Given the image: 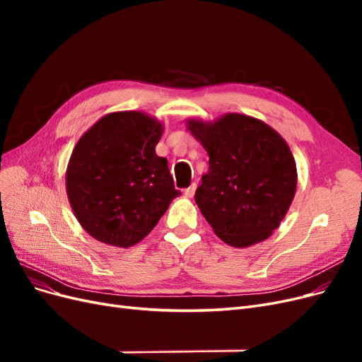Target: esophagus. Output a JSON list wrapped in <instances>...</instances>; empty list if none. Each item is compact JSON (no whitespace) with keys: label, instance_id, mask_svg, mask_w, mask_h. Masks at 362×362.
<instances>
[{"label":"esophagus","instance_id":"obj_1","mask_svg":"<svg viewBox=\"0 0 362 362\" xmlns=\"http://www.w3.org/2000/svg\"><path fill=\"white\" fill-rule=\"evenodd\" d=\"M194 190H196V184H192L190 187H187L184 190V194L187 196V198H193V194H194Z\"/></svg>","mask_w":362,"mask_h":362}]
</instances>
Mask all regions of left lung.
Returning a JSON list of instances; mask_svg holds the SVG:
<instances>
[{
  "label": "left lung",
  "mask_w": 362,
  "mask_h": 362,
  "mask_svg": "<svg viewBox=\"0 0 362 362\" xmlns=\"http://www.w3.org/2000/svg\"><path fill=\"white\" fill-rule=\"evenodd\" d=\"M187 129L210 157L194 201L214 234L234 247L269 238L298 185L287 141L262 120L240 113L213 122L187 119Z\"/></svg>",
  "instance_id": "obj_1"
}]
</instances>
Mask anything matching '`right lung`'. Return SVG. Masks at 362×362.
Masks as SVG:
<instances>
[{
	"instance_id": "right-lung-1",
	"label": "right lung",
	"mask_w": 362,
	"mask_h": 362,
	"mask_svg": "<svg viewBox=\"0 0 362 362\" xmlns=\"http://www.w3.org/2000/svg\"><path fill=\"white\" fill-rule=\"evenodd\" d=\"M163 124L144 112L103 116L76 141L66 193L76 221L98 242H141L181 194L168 160L156 154Z\"/></svg>"
}]
</instances>
